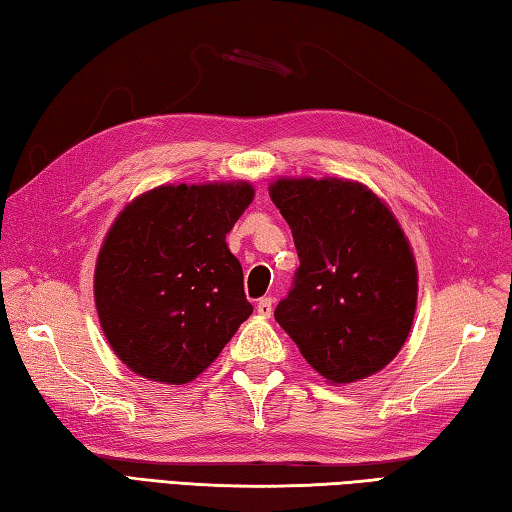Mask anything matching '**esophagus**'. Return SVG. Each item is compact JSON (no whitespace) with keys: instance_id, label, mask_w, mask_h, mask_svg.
Masks as SVG:
<instances>
[{"instance_id":"1","label":"esophagus","mask_w":512,"mask_h":512,"mask_svg":"<svg viewBox=\"0 0 512 512\" xmlns=\"http://www.w3.org/2000/svg\"><path fill=\"white\" fill-rule=\"evenodd\" d=\"M256 312L263 316V318H269L272 316V312H274V301L269 296H265V298H260V301L256 303Z\"/></svg>"}]
</instances>
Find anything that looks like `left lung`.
I'll list each match as a JSON object with an SVG mask.
<instances>
[{
  "label": "left lung",
  "mask_w": 512,
  "mask_h": 512,
  "mask_svg": "<svg viewBox=\"0 0 512 512\" xmlns=\"http://www.w3.org/2000/svg\"><path fill=\"white\" fill-rule=\"evenodd\" d=\"M269 198L301 260L278 325L327 383L381 372L408 341L419 294L417 260L388 202L332 176L276 178Z\"/></svg>",
  "instance_id": "1"
}]
</instances>
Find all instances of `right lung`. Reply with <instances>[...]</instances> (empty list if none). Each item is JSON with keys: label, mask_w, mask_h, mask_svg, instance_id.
<instances>
[{"label": "right lung", "mask_w": 512, "mask_h": 512, "mask_svg": "<svg viewBox=\"0 0 512 512\" xmlns=\"http://www.w3.org/2000/svg\"><path fill=\"white\" fill-rule=\"evenodd\" d=\"M254 194L247 180L160 185L113 220L93 296L106 341L131 372L194 381L254 312L225 240Z\"/></svg>", "instance_id": "1"}]
</instances>
